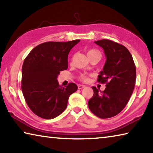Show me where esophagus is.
Wrapping results in <instances>:
<instances>
[{
	"mask_svg": "<svg viewBox=\"0 0 153 153\" xmlns=\"http://www.w3.org/2000/svg\"><path fill=\"white\" fill-rule=\"evenodd\" d=\"M85 87H86V86H85L84 85H81V84H79L78 86H77V88H78L79 90H81V89L84 88Z\"/></svg>",
	"mask_w": 153,
	"mask_h": 153,
	"instance_id": "obj_1",
	"label": "esophagus"
}]
</instances>
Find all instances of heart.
Listing matches in <instances>:
<instances>
[{
	"label": "heart",
	"instance_id": "obj_1",
	"mask_svg": "<svg viewBox=\"0 0 153 153\" xmlns=\"http://www.w3.org/2000/svg\"><path fill=\"white\" fill-rule=\"evenodd\" d=\"M95 53H99L98 51L94 50V49H91V50H89L87 53V55H89L90 54ZM79 79L82 80L83 82H87L88 80V76L86 74H82L81 76H79Z\"/></svg>",
	"mask_w": 153,
	"mask_h": 153
}]
</instances>
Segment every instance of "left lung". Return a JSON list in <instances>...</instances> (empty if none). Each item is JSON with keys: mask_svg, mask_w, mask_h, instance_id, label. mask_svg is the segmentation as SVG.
I'll return each instance as SVG.
<instances>
[{"mask_svg": "<svg viewBox=\"0 0 153 153\" xmlns=\"http://www.w3.org/2000/svg\"><path fill=\"white\" fill-rule=\"evenodd\" d=\"M104 50L106 62L98 76V82L106 84L100 91L92 86L93 97L88 101L91 112L98 117L107 119L122 111L132 94L136 71L132 56L125 46L109 40L94 42Z\"/></svg>", "mask_w": 153, "mask_h": 153, "instance_id": "1", "label": "left lung"}]
</instances>
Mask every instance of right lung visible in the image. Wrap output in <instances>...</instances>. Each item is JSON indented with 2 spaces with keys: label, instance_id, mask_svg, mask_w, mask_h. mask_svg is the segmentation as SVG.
Here are the masks:
<instances>
[{
  "label": "right lung",
  "instance_id": "add662e5",
  "mask_svg": "<svg viewBox=\"0 0 153 153\" xmlns=\"http://www.w3.org/2000/svg\"><path fill=\"white\" fill-rule=\"evenodd\" d=\"M80 40L66 42H47L31 51L22 66V90L32 112L51 120L65 110L69 96L77 90L74 83L66 87L59 84L57 77L68 67V55Z\"/></svg>",
  "mask_w": 153,
  "mask_h": 153
}]
</instances>
